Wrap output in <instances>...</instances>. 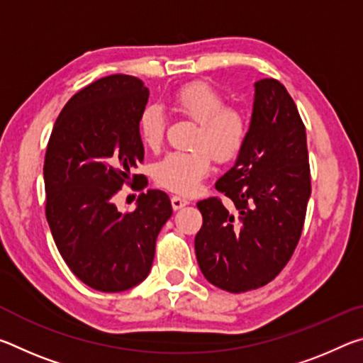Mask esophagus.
I'll list each match as a JSON object with an SVG mask.
<instances>
[{
    "instance_id": "obj_1",
    "label": "esophagus",
    "mask_w": 363,
    "mask_h": 363,
    "mask_svg": "<svg viewBox=\"0 0 363 363\" xmlns=\"http://www.w3.org/2000/svg\"><path fill=\"white\" fill-rule=\"evenodd\" d=\"M171 205H173L174 210H181V208L189 205V200L184 199V196H179V195H173L171 196Z\"/></svg>"
}]
</instances>
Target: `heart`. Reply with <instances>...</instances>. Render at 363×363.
I'll use <instances>...</instances> for the list:
<instances>
[{"label":"heart","mask_w":363,"mask_h":363,"mask_svg":"<svg viewBox=\"0 0 363 363\" xmlns=\"http://www.w3.org/2000/svg\"><path fill=\"white\" fill-rule=\"evenodd\" d=\"M169 106L176 113L196 123L192 136L195 149L171 152L153 168L158 186L189 195L196 190L210 173L211 155L220 163L235 160L248 140L250 123L247 115L235 107H227L224 96L203 82L181 86L171 96ZM164 115L149 106L139 116V136L149 149H157L163 139Z\"/></svg>","instance_id":"b5f03b06"}]
</instances>
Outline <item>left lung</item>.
Returning <instances> with one entry per match:
<instances>
[{"label": "left lung", "mask_w": 363, "mask_h": 363, "mask_svg": "<svg viewBox=\"0 0 363 363\" xmlns=\"http://www.w3.org/2000/svg\"><path fill=\"white\" fill-rule=\"evenodd\" d=\"M216 189L235 213L218 196L196 203L203 216L195 237L201 272L229 293L267 285L294 253L311 196L306 128L277 79L255 83L248 140Z\"/></svg>", "instance_id": "1"}]
</instances>
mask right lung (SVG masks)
<instances>
[{
	"label": "right lung",
	"mask_w": 363,
	"mask_h": 363,
	"mask_svg": "<svg viewBox=\"0 0 363 363\" xmlns=\"http://www.w3.org/2000/svg\"><path fill=\"white\" fill-rule=\"evenodd\" d=\"M147 101L136 77H104L65 104L48 143L49 229L67 266L97 291L130 290L149 275L157 237L173 214L162 190L140 194L131 213L113 203L123 184L147 186L133 174L144 162L139 116Z\"/></svg>",
	"instance_id": "right-lung-1"
}]
</instances>
